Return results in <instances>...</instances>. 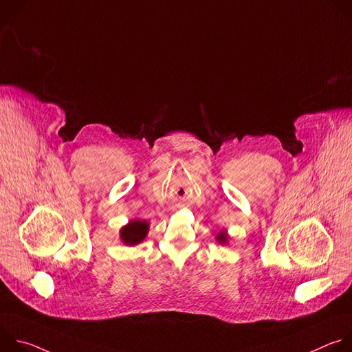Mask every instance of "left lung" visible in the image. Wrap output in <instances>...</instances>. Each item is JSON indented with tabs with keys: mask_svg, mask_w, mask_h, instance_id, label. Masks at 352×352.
Here are the masks:
<instances>
[{
	"mask_svg": "<svg viewBox=\"0 0 352 352\" xmlns=\"http://www.w3.org/2000/svg\"><path fill=\"white\" fill-rule=\"evenodd\" d=\"M216 241L220 243V245H227L228 243V239H230V235L227 234V230H220L217 234H216Z\"/></svg>",
	"mask_w": 352,
	"mask_h": 352,
	"instance_id": "1",
	"label": "left lung"
}]
</instances>
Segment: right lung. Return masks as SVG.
Listing matches in <instances>:
<instances>
[{"instance_id":"right-lung-1","label":"right lung","mask_w":352,"mask_h":352,"mask_svg":"<svg viewBox=\"0 0 352 352\" xmlns=\"http://www.w3.org/2000/svg\"><path fill=\"white\" fill-rule=\"evenodd\" d=\"M148 223L146 220L133 219L129 220L128 224L121 227L120 230V239L126 246H135L143 242L148 234Z\"/></svg>"}]
</instances>
